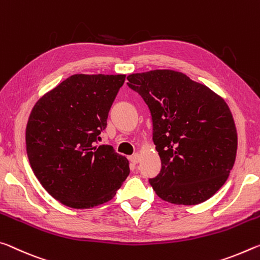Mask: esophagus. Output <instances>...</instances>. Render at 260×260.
I'll list each match as a JSON object with an SVG mask.
<instances>
[{"instance_id":"34e87169","label":"esophagus","mask_w":260,"mask_h":260,"mask_svg":"<svg viewBox=\"0 0 260 260\" xmlns=\"http://www.w3.org/2000/svg\"><path fill=\"white\" fill-rule=\"evenodd\" d=\"M130 160H131V162H134L135 165L138 164L139 161H140V155L138 154V153H136V154H134L133 156H131Z\"/></svg>"}]
</instances>
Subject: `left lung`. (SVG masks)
Instances as JSON below:
<instances>
[{"mask_svg":"<svg viewBox=\"0 0 260 260\" xmlns=\"http://www.w3.org/2000/svg\"><path fill=\"white\" fill-rule=\"evenodd\" d=\"M126 79L152 115L153 143L161 159L158 176L150 178L155 193L177 205L207 201L227 181L236 158V126L226 101L174 70Z\"/></svg>","mask_w":260,"mask_h":260,"instance_id":"1","label":"left lung"}]
</instances>
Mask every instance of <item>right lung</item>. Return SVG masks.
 <instances>
[{"label": "right lung", "mask_w": 260, "mask_h": 260, "mask_svg": "<svg viewBox=\"0 0 260 260\" xmlns=\"http://www.w3.org/2000/svg\"><path fill=\"white\" fill-rule=\"evenodd\" d=\"M125 75H72L34 105L26 152L34 175L53 198L72 208L112 199L130 173L129 161L96 145Z\"/></svg>", "instance_id": "1"}]
</instances>
